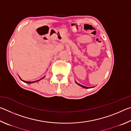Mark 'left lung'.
<instances>
[{
    "label": "left lung",
    "instance_id": "1",
    "mask_svg": "<svg viewBox=\"0 0 131 131\" xmlns=\"http://www.w3.org/2000/svg\"><path fill=\"white\" fill-rule=\"evenodd\" d=\"M76 83H77V84H78L79 85H80V86H81V87H83V88H87V87H85V86H84V85H81V84H79V83H77V82L76 81Z\"/></svg>",
    "mask_w": 131,
    "mask_h": 131
}]
</instances>
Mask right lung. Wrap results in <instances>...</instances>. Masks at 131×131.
<instances>
[{"mask_svg":"<svg viewBox=\"0 0 131 131\" xmlns=\"http://www.w3.org/2000/svg\"><path fill=\"white\" fill-rule=\"evenodd\" d=\"M45 77V76H44ZM44 77H43V78H41V79H40V80H36V81H24V80H22L20 77H19V78H20V79L22 81H24V83H28V84H31V83H36V82H37V81H40V80H41V79H43V78H44Z\"/></svg>","mask_w":131,"mask_h":131,"instance_id":"add662e5","label":"right lung"}]
</instances>
